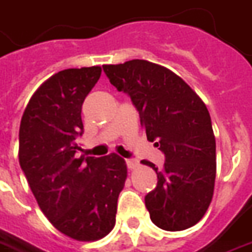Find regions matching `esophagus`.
<instances>
[{"mask_svg":"<svg viewBox=\"0 0 252 252\" xmlns=\"http://www.w3.org/2000/svg\"><path fill=\"white\" fill-rule=\"evenodd\" d=\"M126 167H128L129 169H135L138 165H139L138 160H135V158H126Z\"/></svg>","mask_w":252,"mask_h":252,"instance_id":"34e87169","label":"esophagus"}]
</instances>
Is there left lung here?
<instances>
[{
	"instance_id": "8db88e82",
	"label": "left lung",
	"mask_w": 252,
	"mask_h": 252,
	"mask_svg": "<svg viewBox=\"0 0 252 252\" xmlns=\"http://www.w3.org/2000/svg\"><path fill=\"white\" fill-rule=\"evenodd\" d=\"M103 71L117 91L131 97L148 139L165 156L161 169L143 161L158 179L145 196L150 220L168 232L196 225L210 207L217 174L207 106L181 77L152 62L104 64Z\"/></svg>"
}]
</instances>
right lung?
I'll list each match as a JSON object with an SVG mask.
<instances>
[{
    "label": "right lung",
    "instance_id": "1",
    "mask_svg": "<svg viewBox=\"0 0 252 252\" xmlns=\"http://www.w3.org/2000/svg\"><path fill=\"white\" fill-rule=\"evenodd\" d=\"M99 66L56 73L34 92L19 129V162L41 211L59 232L95 241L116 225L126 161L117 155L78 157L81 107L95 87Z\"/></svg>",
    "mask_w": 252,
    "mask_h": 252
}]
</instances>
